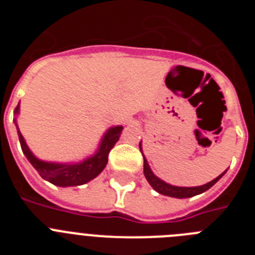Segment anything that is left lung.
<instances>
[{"label": "left lung", "mask_w": 255, "mask_h": 255, "mask_svg": "<svg viewBox=\"0 0 255 255\" xmlns=\"http://www.w3.org/2000/svg\"><path fill=\"white\" fill-rule=\"evenodd\" d=\"M139 148H140V152L143 153V150H141V144H139ZM143 158H144V176H145V179L148 180L150 186H152L155 191H158L159 194L167 195V197H172V198H179V199H182V198H190V197H194V195L202 194V193H204V191L208 190L209 188H212V186L215 185L216 182H217L218 180L224 176L225 173H226V171H225V172L221 173L220 176L216 177L215 180H212V181L207 182V184L200 186H191V188L173 186L155 176L154 173L152 172V170H150L149 164H148L144 154H143Z\"/></svg>", "instance_id": "left-lung-1"}]
</instances>
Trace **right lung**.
Wrapping results in <instances>:
<instances>
[{"instance_id":"add662e5","label":"right lung","mask_w":255,"mask_h":255,"mask_svg":"<svg viewBox=\"0 0 255 255\" xmlns=\"http://www.w3.org/2000/svg\"><path fill=\"white\" fill-rule=\"evenodd\" d=\"M17 114H19V105L15 108V115ZM15 125H16V120H15ZM123 129V126L110 128L103 135L100 148L96 152V154L88 157L87 159H84L83 162H78V163H55V162H46L38 159L26 145L19 128H17V135H19L22 153L25 154L31 166L38 171V173L44 180L57 186H78L93 180L105 170L106 164L108 162V153L117 143Z\"/></svg>"}]
</instances>
